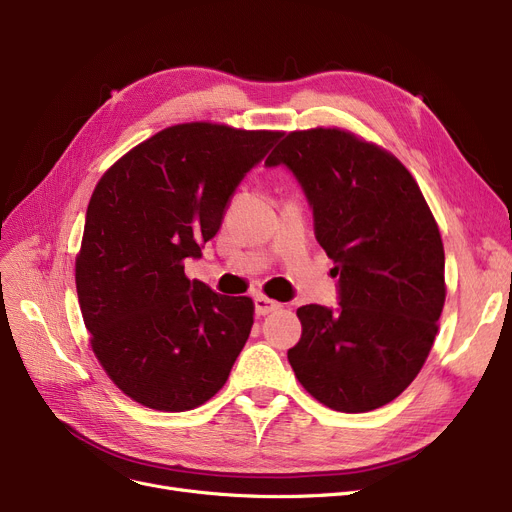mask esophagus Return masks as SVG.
I'll return each mask as SVG.
<instances>
[{"label":"esophagus","instance_id":"34e87169","mask_svg":"<svg viewBox=\"0 0 512 512\" xmlns=\"http://www.w3.org/2000/svg\"><path fill=\"white\" fill-rule=\"evenodd\" d=\"M253 303H255V313H257V315H267V313H272V311H276V309L280 307L278 301L267 299V297H263V294H259V297H255Z\"/></svg>","mask_w":512,"mask_h":512}]
</instances>
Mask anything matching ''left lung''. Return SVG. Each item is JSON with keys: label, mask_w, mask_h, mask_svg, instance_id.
<instances>
[{"label": "left lung", "mask_w": 512, "mask_h": 512, "mask_svg": "<svg viewBox=\"0 0 512 512\" xmlns=\"http://www.w3.org/2000/svg\"><path fill=\"white\" fill-rule=\"evenodd\" d=\"M286 166L336 263L338 307L297 311L288 361L303 388L342 413L380 409L423 367L444 307V247L409 170L338 128L290 132L265 161Z\"/></svg>", "instance_id": "1"}]
</instances>
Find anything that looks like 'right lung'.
Returning <instances> with one entry per match:
<instances>
[{
    "mask_svg": "<svg viewBox=\"0 0 512 512\" xmlns=\"http://www.w3.org/2000/svg\"><path fill=\"white\" fill-rule=\"evenodd\" d=\"M282 137L193 122L153 134L97 182L76 257L93 353L132 400L188 411L218 392L253 326L249 297L184 276Z\"/></svg>",
    "mask_w": 512,
    "mask_h": 512,
    "instance_id": "right-lung-1",
    "label": "right lung"
}]
</instances>
